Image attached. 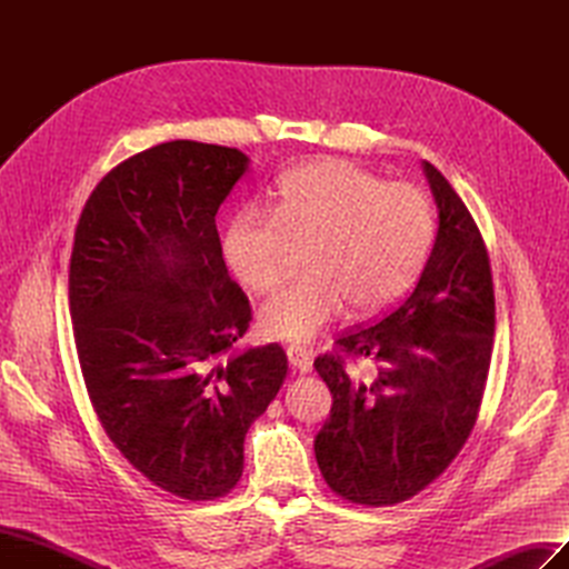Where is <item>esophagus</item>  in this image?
I'll list each match as a JSON object with an SVG mask.
<instances>
[{
  "instance_id": "obj_1",
  "label": "esophagus",
  "mask_w": 569,
  "mask_h": 569,
  "mask_svg": "<svg viewBox=\"0 0 569 569\" xmlns=\"http://www.w3.org/2000/svg\"><path fill=\"white\" fill-rule=\"evenodd\" d=\"M287 358H289L291 370H297V372H311V368H313L311 351H306L301 347H289Z\"/></svg>"
}]
</instances>
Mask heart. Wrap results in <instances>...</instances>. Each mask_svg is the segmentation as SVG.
Segmentation results:
<instances>
[{
	"mask_svg": "<svg viewBox=\"0 0 569 569\" xmlns=\"http://www.w3.org/2000/svg\"><path fill=\"white\" fill-rule=\"evenodd\" d=\"M272 214L239 213L222 237V256L251 291H270L306 249V278L263 303L258 327L278 341H311L351 303L375 316L416 284L437 234L435 209L422 189L385 182L339 159L287 173Z\"/></svg>",
	"mask_w": 569,
	"mask_h": 569,
	"instance_id": "b5f03b06",
	"label": "heart"
}]
</instances>
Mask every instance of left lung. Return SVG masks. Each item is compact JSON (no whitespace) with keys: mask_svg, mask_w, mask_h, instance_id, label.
<instances>
[{"mask_svg":"<svg viewBox=\"0 0 569 569\" xmlns=\"http://www.w3.org/2000/svg\"><path fill=\"white\" fill-rule=\"evenodd\" d=\"M439 211L435 247L416 289L370 327L316 358L332 408L316 435L318 468L332 491L360 506H393L435 481L468 441L493 343V282L468 206L422 161ZM343 355L368 357L363 378Z\"/></svg>","mask_w":569,"mask_h":569,"instance_id":"obj_1","label":"left lung"}]
</instances>
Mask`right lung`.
I'll use <instances>...</instances> for the list:
<instances>
[{
  "label": "right lung",
  "mask_w": 569,
  "mask_h": 569,
  "mask_svg": "<svg viewBox=\"0 0 569 569\" xmlns=\"http://www.w3.org/2000/svg\"><path fill=\"white\" fill-rule=\"evenodd\" d=\"M247 170L230 147H151L97 184L76 228L68 301L97 418L132 468L187 501L237 485L249 427L287 377L278 343L237 347L251 308L216 213Z\"/></svg>",
  "instance_id": "1"
}]
</instances>
